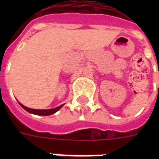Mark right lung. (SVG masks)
I'll use <instances>...</instances> for the list:
<instances>
[{"instance_id": "add662e5", "label": "right lung", "mask_w": 159, "mask_h": 159, "mask_svg": "<svg viewBox=\"0 0 159 159\" xmlns=\"http://www.w3.org/2000/svg\"><path fill=\"white\" fill-rule=\"evenodd\" d=\"M20 103V102H19ZM22 107H23L25 111H27L28 112L30 113H32V114H34V115H38V116H49V115H53L54 114L55 112H57L59 109H61L63 105H61V106H57L56 108H53V109H49V110H35V109H30V108H28V107H26V106H23L22 104L20 103Z\"/></svg>"}]
</instances>
